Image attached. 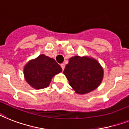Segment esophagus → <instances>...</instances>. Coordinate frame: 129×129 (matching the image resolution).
<instances>
[{
    "label": "esophagus",
    "instance_id": "1",
    "mask_svg": "<svg viewBox=\"0 0 129 129\" xmlns=\"http://www.w3.org/2000/svg\"><path fill=\"white\" fill-rule=\"evenodd\" d=\"M60 66H61V68H62V70H64V68H65V64H64V63H61Z\"/></svg>",
    "mask_w": 129,
    "mask_h": 129
}]
</instances>
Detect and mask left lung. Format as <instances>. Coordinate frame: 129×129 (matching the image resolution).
I'll list each match as a JSON object with an SVG mask.
<instances>
[{
	"instance_id": "8db88e82",
	"label": "left lung",
	"mask_w": 129,
	"mask_h": 129,
	"mask_svg": "<svg viewBox=\"0 0 129 129\" xmlns=\"http://www.w3.org/2000/svg\"><path fill=\"white\" fill-rule=\"evenodd\" d=\"M63 74L75 93L85 94L99 86L103 77V70L93 58L74 56L69 59Z\"/></svg>"
}]
</instances>
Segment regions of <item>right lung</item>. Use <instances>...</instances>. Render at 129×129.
<instances>
[{"instance_id": "add662e5", "label": "right lung", "mask_w": 129, "mask_h": 129, "mask_svg": "<svg viewBox=\"0 0 129 129\" xmlns=\"http://www.w3.org/2000/svg\"><path fill=\"white\" fill-rule=\"evenodd\" d=\"M61 71L62 69L55 59L42 54L25 66L24 74L32 87L40 89L47 87L52 77Z\"/></svg>"}]
</instances>
